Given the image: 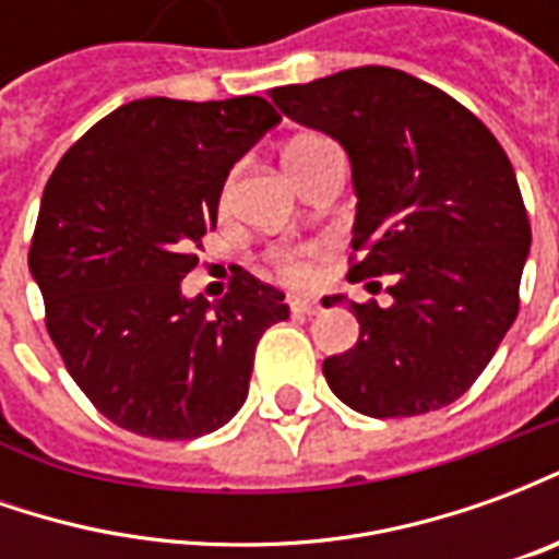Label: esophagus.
<instances>
[{
  "mask_svg": "<svg viewBox=\"0 0 559 559\" xmlns=\"http://www.w3.org/2000/svg\"><path fill=\"white\" fill-rule=\"evenodd\" d=\"M287 305H290L293 314H314L317 311V302L314 299H308V296H290Z\"/></svg>",
  "mask_w": 559,
  "mask_h": 559,
  "instance_id": "obj_1",
  "label": "esophagus"
}]
</instances>
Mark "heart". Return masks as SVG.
Listing matches in <instances>:
<instances>
[{
    "label": "heart",
    "instance_id": "1",
    "mask_svg": "<svg viewBox=\"0 0 559 559\" xmlns=\"http://www.w3.org/2000/svg\"><path fill=\"white\" fill-rule=\"evenodd\" d=\"M320 146H326V140L320 138H299L293 140L290 146L284 148V167L287 173H293L299 164H302L311 152H317ZM224 200H227V188H224ZM272 266L278 272L284 281H311L314 278V266H311V260L302 254V251H275L272 254Z\"/></svg>",
    "mask_w": 559,
    "mask_h": 559
}]
</instances>
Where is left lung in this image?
I'll return each mask as SVG.
<instances>
[{"mask_svg": "<svg viewBox=\"0 0 559 559\" xmlns=\"http://www.w3.org/2000/svg\"><path fill=\"white\" fill-rule=\"evenodd\" d=\"M272 102L347 148L359 197L347 278L392 281L386 308L350 302L359 341L323 362L329 389L374 419L452 404L521 302L530 221L503 146L464 104L399 68L278 86Z\"/></svg>", "mask_w": 559, "mask_h": 559, "instance_id": "1", "label": "left lung"}]
</instances>
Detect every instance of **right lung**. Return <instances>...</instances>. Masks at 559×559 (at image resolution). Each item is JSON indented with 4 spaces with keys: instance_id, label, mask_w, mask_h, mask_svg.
Here are the masks:
<instances>
[{
    "instance_id": "1",
    "label": "right lung",
    "mask_w": 559,
    "mask_h": 559,
    "mask_svg": "<svg viewBox=\"0 0 559 559\" xmlns=\"http://www.w3.org/2000/svg\"><path fill=\"white\" fill-rule=\"evenodd\" d=\"M281 116L260 95L140 98L83 134L44 188L29 248L68 374L107 419L152 440L218 431L248 399L260 335L284 293L239 272L185 299L227 173Z\"/></svg>"
}]
</instances>
